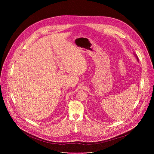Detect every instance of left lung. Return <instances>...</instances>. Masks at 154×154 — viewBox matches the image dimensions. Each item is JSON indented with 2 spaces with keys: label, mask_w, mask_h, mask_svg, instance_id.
Segmentation results:
<instances>
[{
  "label": "left lung",
  "mask_w": 154,
  "mask_h": 154,
  "mask_svg": "<svg viewBox=\"0 0 154 154\" xmlns=\"http://www.w3.org/2000/svg\"><path fill=\"white\" fill-rule=\"evenodd\" d=\"M135 57H137V60L138 61V57H137V55H135Z\"/></svg>",
  "instance_id": "obj_1"
}]
</instances>
